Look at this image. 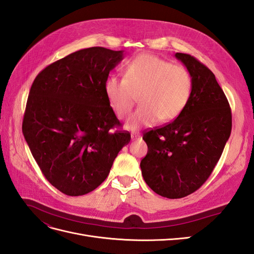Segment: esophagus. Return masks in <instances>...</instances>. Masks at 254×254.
<instances>
[{"label":"esophagus","mask_w":254,"mask_h":254,"mask_svg":"<svg viewBox=\"0 0 254 254\" xmlns=\"http://www.w3.org/2000/svg\"><path fill=\"white\" fill-rule=\"evenodd\" d=\"M140 137H141L140 133H132L131 134V139L132 140H137V139H140Z\"/></svg>","instance_id":"esophagus-1"}]
</instances>
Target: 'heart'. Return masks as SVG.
<instances>
[{"label":"heart","instance_id":"obj_1","mask_svg":"<svg viewBox=\"0 0 254 254\" xmlns=\"http://www.w3.org/2000/svg\"><path fill=\"white\" fill-rule=\"evenodd\" d=\"M191 89V76L186 67L151 54H141L130 61L124 78L112 75L105 82L107 101L120 120L129 117L139 96L140 108L127 123L130 130L178 118L190 101Z\"/></svg>","mask_w":254,"mask_h":254}]
</instances>
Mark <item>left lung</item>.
<instances>
[{
	"label": "left lung",
	"instance_id": "8db88e82",
	"mask_svg": "<svg viewBox=\"0 0 254 254\" xmlns=\"http://www.w3.org/2000/svg\"><path fill=\"white\" fill-rule=\"evenodd\" d=\"M175 56L191 76L190 101L175 121L143 134L148 151L140 164L147 186L170 199L194 193L207 180L232 129L231 108L212 71L189 54Z\"/></svg>",
	"mask_w": 254,
	"mask_h": 254
}]
</instances>
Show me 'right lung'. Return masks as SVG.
<instances>
[{
  "mask_svg": "<svg viewBox=\"0 0 254 254\" xmlns=\"http://www.w3.org/2000/svg\"><path fill=\"white\" fill-rule=\"evenodd\" d=\"M124 51L83 49L57 60L35 78L22 131L45 178L64 194L81 196L108 177L130 142L105 94V82Z\"/></svg>",
  "mask_w": 254,
  "mask_h": 254,
  "instance_id": "right-lung-1",
  "label": "right lung"
}]
</instances>
